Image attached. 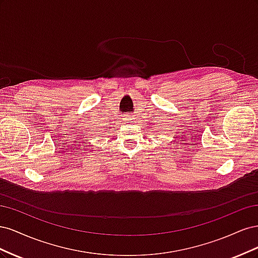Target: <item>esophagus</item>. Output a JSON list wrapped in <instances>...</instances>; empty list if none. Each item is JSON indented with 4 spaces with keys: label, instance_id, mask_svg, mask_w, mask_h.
I'll list each match as a JSON object with an SVG mask.
<instances>
[{
    "label": "esophagus",
    "instance_id": "1",
    "mask_svg": "<svg viewBox=\"0 0 258 258\" xmlns=\"http://www.w3.org/2000/svg\"><path fill=\"white\" fill-rule=\"evenodd\" d=\"M132 119H136V118H134V116H131V115H124V116H122V120H124L126 122H131Z\"/></svg>",
    "mask_w": 258,
    "mask_h": 258
}]
</instances>
